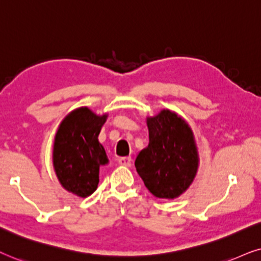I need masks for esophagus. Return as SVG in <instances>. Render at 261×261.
<instances>
[{"mask_svg": "<svg viewBox=\"0 0 261 261\" xmlns=\"http://www.w3.org/2000/svg\"><path fill=\"white\" fill-rule=\"evenodd\" d=\"M118 162H119L120 166L131 167V165H133V159H131V158H120L119 160H118Z\"/></svg>", "mask_w": 261, "mask_h": 261, "instance_id": "1", "label": "esophagus"}]
</instances>
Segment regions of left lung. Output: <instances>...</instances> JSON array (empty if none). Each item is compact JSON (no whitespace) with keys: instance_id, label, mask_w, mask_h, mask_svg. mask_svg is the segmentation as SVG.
<instances>
[{"instance_id":"obj_1","label":"left lung","mask_w":261,"mask_h":261,"mask_svg":"<svg viewBox=\"0 0 261 261\" xmlns=\"http://www.w3.org/2000/svg\"><path fill=\"white\" fill-rule=\"evenodd\" d=\"M148 147L135 161L144 185L158 198L174 199L189 189L198 171V150L190 125L175 112L148 117Z\"/></svg>"}]
</instances>
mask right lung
<instances>
[{
    "label": "right lung",
    "mask_w": 261,
    "mask_h": 261,
    "mask_svg": "<svg viewBox=\"0 0 261 261\" xmlns=\"http://www.w3.org/2000/svg\"><path fill=\"white\" fill-rule=\"evenodd\" d=\"M107 114L98 116L88 107H80L62 120L55 136L54 168L61 185L86 198L98 189L99 172L109 163L98 140Z\"/></svg>",
    "instance_id": "obj_1"
}]
</instances>
